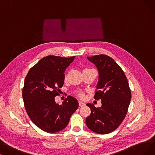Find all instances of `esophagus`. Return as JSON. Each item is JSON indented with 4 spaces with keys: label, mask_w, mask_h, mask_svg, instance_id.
<instances>
[{
    "label": "esophagus",
    "mask_w": 155,
    "mask_h": 155,
    "mask_svg": "<svg viewBox=\"0 0 155 155\" xmlns=\"http://www.w3.org/2000/svg\"><path fill=\"white\" fill-rule=\"evenodd\" d=\"M85 105V104L84 103V102H81V101H79V106H80V107H83V106H84Z\"/></svg>",
    "instance_id": "esophagus-1"
}]
</instances>
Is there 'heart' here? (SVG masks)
<instances>
[{"mask_svg":"<svg viewBox=\"0 0 155 155\" xmlns=\"http://www.w3.org/2000/svg\"><path fill=\"white\" fill-rule=\"evenodd\" d=\"M78 96H79L80 98H83V97H84V94H83V93H79V94H78Z\"/></svg>","mask_w":155,"mask_h":155,"instance_id":"1","label":"heart"}]
</instances>
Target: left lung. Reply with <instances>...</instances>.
Segmentation results:
<instances>
[{
  "label": "left lung",
  "instance_id": "8db88e82",
  "mask_svg": "<svg viewBox=\"0 0 155 155\" xmlns=\"http://www.w3.org/2000/svg\"><path fill=\"white\" fill-rule=\"evenodd\" d=\"M87 58L98 71L94 98L101 99L102 106L95 107L94 104H86L91 114L86 117V124L93 132L107 134L115 130L125 119L131 100V91L124 72L112 58L105 54Z\"/></svg>",
  "mask_w": 155,
  "mask_h": 155
}]
</instances>
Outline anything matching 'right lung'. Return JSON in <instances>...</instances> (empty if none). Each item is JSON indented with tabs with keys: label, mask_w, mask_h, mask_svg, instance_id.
<instances>
[{
	"label": "right lung",
	"mask_w": 155,
	"mask_h": 155,
	"mask_svg": "<svg viewBox=\"0 0 155 155\" xmlns=\"http://www.w3.org/2000/svg\"><path fill=\"white\" fill-rule=\"evenodd\" d=\"M75 57L49 55L31 68L25 77L22 90L25 107L30 120L43 131L63 130L78 108L77 99L72 96H67L61 105L54 101L64 84V71Z\"/></svg>",
	"instance_id": "right-lung-1"
}]
</instances>
